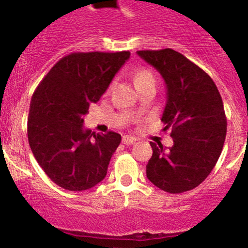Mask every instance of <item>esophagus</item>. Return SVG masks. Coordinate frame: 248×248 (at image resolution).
I'll list each match as a JSON object with an SVG mask.
<instances>
[{
	"instance_id": "esophagus-1",
	"label": "esophagus",
	"mask_w": 248,
	"mask_h": 248,
	"mask_svg": "<svg viewBox=\"0 0 248 248\" xmlns=\"http://www.w3.org/2000/svg\"><path fill=\"white\" fill-rule=\"evenodd\" d=\"M136 142V138L135 137H132V136H128V135H126V136H124V137H122V143H124V144H133V143Z\"/></svg>"
}]
</instances>
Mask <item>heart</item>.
<instances>
[{
  "label": "heart",
  "instance_id": "b5f03b06",
  "mask_svg": "<svg viewBox=\"0 0 248 248\" xmlns=\"http://www.w3.org/2000/svg\"><path fill=\"white\" fill-rule=\"evenodd\" d=\"M148 79H154V76L152 75V72L145 71V69H142V71H138L136 73V83L143 82V80H148Z\"/></svg>",
  "mask_w": 248,
  "mask_h": 248
}]
</instances>
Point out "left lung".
<instances>
[{
    "mask_svg": "<svg viewBox=\"0 0 248 248\" xmlns=\"http://www.w3.org/2000/svg\"><path fill=\"white\" fill-rule=\"evenodd\" d=\"M137 54L165 80L168 101L161 121L173 140L168 150L150 142L147 177L169 193L191 191L207 179L223 150L226 116L220 93L208 73L172 48Z\"/></svg>",
    "mask_w": 248,
    "mask_h": 248,
    "instance_id": "1",
    "label": "left lung"
}]
</instances>
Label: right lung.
<instances>
[{
  "instance_id": "add662e5",
  "label": "right lung",
  "mask_w": 248,
  "mask_h": 248,
  "mask_svg": "<svg viewBox=\"0 0 248 248\" xmlns=\"http://www.w3.org/2000/svg\"><path fill=\"white\" fill-rule=\"evenodd\" d=\"M129 55V51L69 54L48 71L34 92L28 140L39 165L57 186L84 191L106 176L121 136L112 131L92 133L83 128V117Z\"/></svg>"
}]
</instances>
